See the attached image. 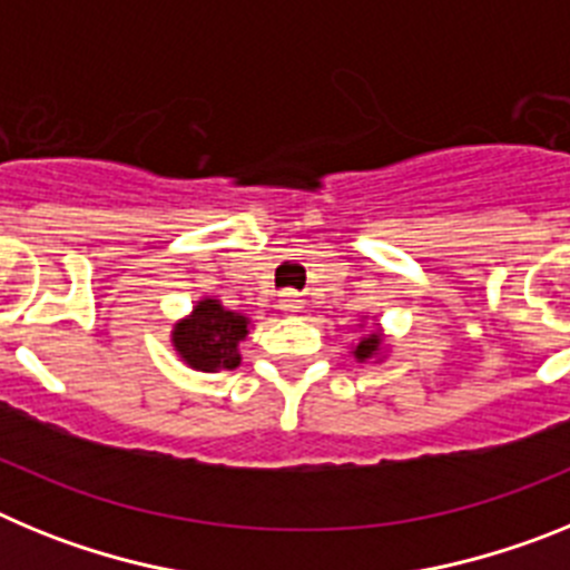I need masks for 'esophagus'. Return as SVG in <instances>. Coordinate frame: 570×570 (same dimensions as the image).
I'll list each match as a JSON object with an SVG mask.
<instances>
[{
	"mask_svg": "<svg viewBox=\"0 0 570 570\" xmlns=\"http://www.w3.org/2000/svg\"><path fill=\"white\" fill-rule=\"evenodd\" d=\"M302 308H305V299H302L296 291H285V294H279V311H282V314L294 316V314H299Z\"/></svg>",
	"mask_w": 570,
	"mask_h": 570,
	"instance_id": "34e87169",
	"label": "esophagus"
}]
</instances>
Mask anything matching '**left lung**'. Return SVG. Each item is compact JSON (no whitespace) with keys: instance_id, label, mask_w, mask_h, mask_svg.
Here are the masks:
<instances>
[{"instance_id":"1","label":"left lung","mask_w":570,"mask_h":570,"mask_svg":"<svg viewBox=\"0 0 570 570\" xmlns=\"http://www.w3.org/2000/svg\"><path fill=\"white\" fill-rule=\"evenodd\" d=\"M382 345H385V336L380 334V331H371L367 336H362L360 342H356L354 347V360L360 362H367V360H374V356L382 354Z\"/></svg>"}]
</instances>
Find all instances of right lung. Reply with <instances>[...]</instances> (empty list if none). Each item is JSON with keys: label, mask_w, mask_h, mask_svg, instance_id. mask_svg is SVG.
<instances>
[{"label": "right lung", "mask_w": 570, "mask_h": 570, "mask_svg": "<svg viewBox=\"0 0 570 570\" xmlns=\"http://www.w3.org/2000/svg\"><path fill=\"white\" fill-rule=\"evenodd\" d=\"M248 316L225 311L219 299H199L185 320L174 325V351L194 371H234L239 367V342L248 336Z\"/></svg>", "instance_id": "right-lung-1"}]
</instances>
